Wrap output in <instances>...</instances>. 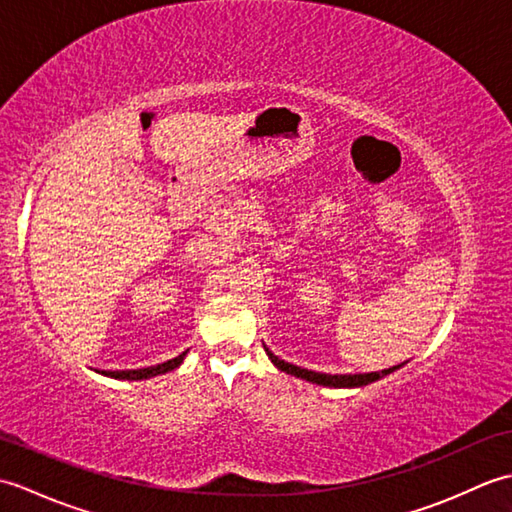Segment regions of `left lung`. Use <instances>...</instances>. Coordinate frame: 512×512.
Wrapping results in <instances>:
<instances>
[{
  "instance_id": "8db88e82",
  "label": "left lung",
  "mask_w": 512,
  "mask_h": 512,
  "mask_svg": "<svg viewBox=\"0 0 512 512\" xmlns=\"http://www.w3.org/2000/svg\"><path fill=\"white\" fill-rule=\"evenodd\" d=\"M264 350H266V354L270 358V363H273L277 369H281V372H286L290 376H297L301 380H308V383H314V385L336 387V389L365 387V385L376 383V380L385 378L387 374L396 372V369L402 367V365H394V367H389V369H383V372H369V374H321V372H312V369H306V367H297V365H292V363L281 361V358L270 352L266 345H264Z\"/></svg>"
}]
</instances>
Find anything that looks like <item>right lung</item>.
Here are the masks:
<instances>
[{
    "mask_svg": "<svg viewBox=\"0 0 512 512\" xmlns=\"http://www.w3.org/2000/svg\"><path fill=\"white\" fill-rule=\"evenodd\" d=\"M189 352V350H187ZM187 352H182L180 356L171 358V361L167 363H160V365H154V367H143V369H127V372H99L103 376H110V378H118V380H145V378H154V376H160V374H167V372H173V369L180 367L184 356H187Z\"/></svg>",
    "mask_w": 512,
    "mask_h": 512,
    "instance_id": "1",
    "label": "right lung"
}]
</instances>
